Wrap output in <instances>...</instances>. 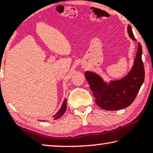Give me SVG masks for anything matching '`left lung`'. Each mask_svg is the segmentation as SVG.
<instances>
[{
	"label": "left lung",
	"instance_id": "8db88e82",
	"mask_svg": "<svg viewBox=\"0 0 153 153\" xmlns=\"http://www.w3.org/2000/svg\"><path fill=\"white\" fill-rule=\"evenodd\" d=\"M128 33L132 40L136 41L130 25H128ZM141 55L142 47L139 43L132 68L126 76L120 79L107 82L100 75L91 71L85 72L86 79L99 107L104 110L115 111L132 104L143 85L145 77Z\"/></svg>",
	"mask_w": 153,
	"mask_h": 153
}]
</instances>
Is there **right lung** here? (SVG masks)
I'll return each mask as SVG.
<instances>
[{
  "instance_id": "add662e5",
  "label": "right lung",
  "mask_w": 153,
  "mask_h": 153,
  "mask_svg": "<svg viewBox=\"0 0 153 153\" xmlns=\"http://www.w3.org/2000/svg\"><path fill=\"white\" fill-rule=\"evenodd\" d=\"M66 108H67V105H66V99L65 98L64 99L63 103H62V105L61 108L59 109V110L58 111L54 116H53V118L54 119V120L58 119H59L60 117H62V116L64 115V114L65 113V111H66Z\"/></svg>"
}]
</instances>
